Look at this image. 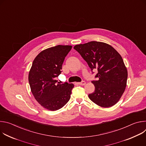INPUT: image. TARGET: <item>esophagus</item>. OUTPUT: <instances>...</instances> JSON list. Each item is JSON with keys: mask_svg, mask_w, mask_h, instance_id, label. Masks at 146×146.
<instances>
[{"mask_svg": "<svg viewBox=\"0 0 146 146\" xmlns=\"http://www.w3.org/2000/svg\"><path fill=\"white\" fill-rule=\"evenodd\" d=\"M79 85H81V86H84L86 84V82L85 81H82V82H78L77 83Z\"/></svg>", "mask_w": 146, "mask_h": 146, "instance_id": "obj_1", "label": "esophagus"}]
</instances>
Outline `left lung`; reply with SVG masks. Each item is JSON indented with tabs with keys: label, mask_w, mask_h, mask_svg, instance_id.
<instances>
[{
	"label": "left lung",
	"mask_w": 146,
	"mask_h": 146,
	"mask_svg": "<svg viewBox=\"0 0 146 146\" xmlns=\"http://www.w3.org/2000/svg\"><path fill=\"white\" fill-rule=\"evenodd\" d=\"M74 48L81 55L92 71L98 70L92 81L95 91L88 95L97 105L110 108L119 101L127 86L128 71L120 54L110 45L99 41L76 45Z\"/></svg>",
	"instance_id": "1"
}]
</instances>
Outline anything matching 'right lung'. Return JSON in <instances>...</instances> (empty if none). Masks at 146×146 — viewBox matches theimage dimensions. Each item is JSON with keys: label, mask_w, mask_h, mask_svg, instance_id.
<instances>
[{"label": "right lung", "mask_w": 146, "mask_h": 146, "mask_svg": "<svg viewBox=\"0 0 146 146\" xmlns=\"http://www.w3.org/2000/svg\"><path fill=\"white\" fill-rule=\"evenodd\" d=\"M72 46L58 45L40 52L35 58L28 80L35 99L44 108L55 111L70 98L73 84H60L55 80L62 72V64Z\"/></svg>", "instance_id": "right-lung-1"}]
</instances>
